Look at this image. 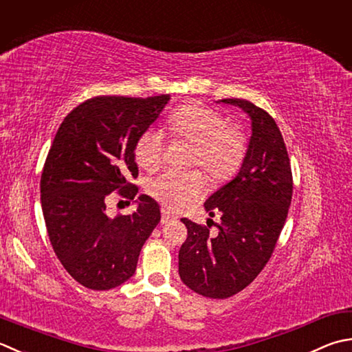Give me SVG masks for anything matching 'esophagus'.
Returning a JSON list of instances; mask_svg holds the SVG:
<instances>
[{
    "label": "esophagus",
    "instance_id": "1",
    "mask_svg": "<svg viewBox=\"0 0 352 352\" xmlns=\"http://www.w3.org/2000/svg\"><path fill=\"white\" fill-rule=\"evenodd\" d=\"M172 219H175V215L174 213H170L168 209H162V223L166 224L169 221H172Z\"/></svg>",
    "mask_w": 352,
    "mask_h": 352
}]
</instances>
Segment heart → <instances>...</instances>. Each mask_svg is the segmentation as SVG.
<instances>
[{
    "instance_id": "b5f03b06",
    "label": "heart",
    "mask_w": 352,
    "mask_h": 352,
    "mask_svg": "<svg viewBox=\"0 0 352 352\" xmlns=\"http://www.w3.org/2000/svg\"><path fill=\"white\" fill-rule=\"evenodd\" d=\"M166 126L174 139L194 143L190 164L201 166L212 180H230L243 166L247 154L244 131L230 125L217 109L203 105L178 108L168 117ZM164 149L166 135L163 131L148 126L135 140V162L143 169L154 170L163 162ZM204 184V175L198 169H168L148 180L146 192L164 208L182 210L203 195Z\"/></svg>"
}]
</instances>
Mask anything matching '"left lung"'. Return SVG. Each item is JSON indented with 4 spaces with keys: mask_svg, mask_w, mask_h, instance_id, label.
I'll return each mask as SVG.
<instances>
[{
    "mask_svg": "<svg viewBox=\"0 0 352 352\" xmlns=\"http://www.w3.org/2000/svg\"><path fill=\"white\" fill-rule=\"evenodd\" d=\"M252 119V139L238 175L204 203L219 215L218 232L182 218L188 238L178 253L180 278L190 290L226 299L244 290L272 258L293 197L292 164L273 117L245 99H223ZM209 226V224H208Z\"/></svg>",
    "mask_w": 352,
    "mask_h": 352,
    "instance_id": "8db88e82",
    "label": "left lung"
}]
</instances>
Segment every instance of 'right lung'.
Masks as SVG:
<instances>
[{
    "instance_id": "1",
    "label": "right lung",
    "mask_w": 352,
    "mask_h": 352,
    "mask_svg": "<svg viewBox=\"0 0 352 352\" xmlns=\"http://www.w3.org/2000/svg\"><path fill=\"white\" fill-rule=\"evenodd\" d=\"M169 100L96 96L60 123L41 175V204L54 253L68 274L91 290H109L133 276L144 241L160 221V208L139 197L131 215L108 218L113 195L134 199L139 188L137 137Z\"/></svg>"
}]
</instances>
